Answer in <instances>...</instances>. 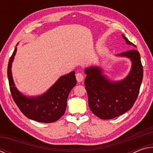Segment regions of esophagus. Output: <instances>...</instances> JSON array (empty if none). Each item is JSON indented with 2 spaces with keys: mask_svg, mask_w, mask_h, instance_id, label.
Returning <instances> with one entry per match:
<instances>
[{
  "mask_svg": "<svg viewBox=\"0 0 153 153\" xmlns=\"http://www.w3.org/2000/svg\"><path fill=\"white\" fill-rule=\"evenodd\" d=\"M76 79L78 82H81L83 81V79H84V76H83V75L80 73L77 74H76Z\"/></svg>",
  "mask_w": 153,
  "mask_h": 153,
  "instance_id": "1",
  "label": "esophagus"
}]
</instances>
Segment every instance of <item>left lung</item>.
<instances>
[{
    "instance_id": "left-lung-1",
    "label": "left lung",
    "mask_w": 153,
    "mask_h": 153,
    "mask_svg": "<svg viewBox=\"0 0 153 153\" xmlns=\"http://www.w3.org/2000/svg\"><path fill=\"white\" fill-rule=\"evenodd\" d=\"M127 45L136 46L122 34ZM131 63V69L125 78L113 81L104 74L102 67L90 66L84 69L86 75L84 85L92 112L102 120H110L122 115L133 107L138 96L142 78L140 55L136 50L118 54Z\"/></svg>"
}]
</instances>
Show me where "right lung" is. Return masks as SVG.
<instances>
[{"label":"right lung","mask_w":153,"mask_h":153,"mask_svg":"<svg viewBox=\"0 0 153 153\" xmlns=\"http://www.w3.org/2000/svg\"><path fill=\"white\" fill-rule=\"evenodd\" d=\"M16 47L9 59L7 76L11 95L17 107L25 116L41 123H52L60 119L65 111L67 100L71 89L77 84L75 71L61 76L43 94L30 97L19 91L12 76V63L17 52Z\"/></svg>","instance_id":"obj_1"}]
</instances>
